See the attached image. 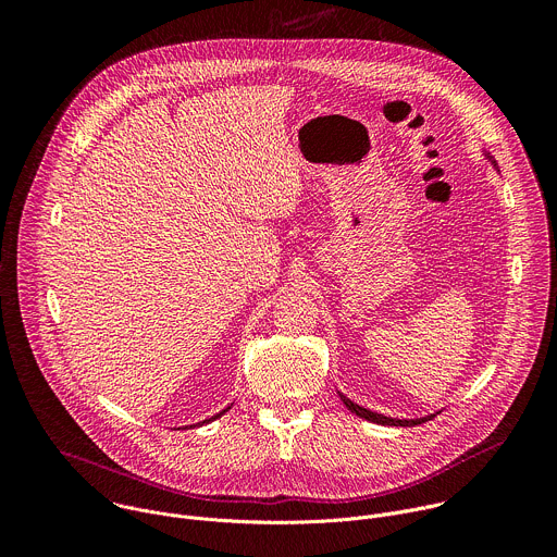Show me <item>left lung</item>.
<instances>
[{
  "instance_id": "obj_1",
  "label": "left lung",
  "mask_w": 557,
  "mask_h": 557,
  "mask_svg": "<svg viewBox=\"0 0 557 557\" xmlns=\"http://www.w3.org/2000/svg\"><path fill=\"white\" fill-rule=\"evenodd\" d=\"M483 156L487 158V161L494 165V170L500 174V170H498V165H496V158L494 156H490L485 149H483ZM337 394H339V399H342V404L352 412V414H357L359 419H366V421H370V423H379V425H392V428H414V425H421V423H425V421H430V419H434L438 412H432V414H425V417H417V419H394V417H385V414H379V412H372V410H368V408H363V406H359V404H355L352 399H348L346 394H342L339 389H337Z\"/></svg>"
}]
</instances>
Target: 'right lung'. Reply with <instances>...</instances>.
I'll list each match as a JSON object with an SVG mask.
<instances>
[{"label":"right lung","mask_w":557,"mask_h":557,"mask_svg":"<svg viewBox=\"0 0 557 557\" xmlns=\"http://www.w3.org/2000/svg\"><path fill=\"white\" fill-rule=\"evenodd\" d=\"M228 410H231V406H226V408H224V410H220V412H218V414H213V417H209V419H205V421H200V423H194V425H185V430H187V428H200V425H207V423H211V421H215V419H220V417H222V414H224V412H228ZM178 430H183V428H178Z\"/></svg>","instance_id":"1"}]
</instances>
